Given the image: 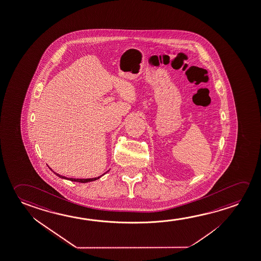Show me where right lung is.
I'll return each instance as SVG.
<instances>
[{
    "mask_svg": "<svg viewBox=\"0 0 261 261\" xmlns=\"http://www.w3.org/2000/svg\"><path fill=\"white\" fill-rule=\"evenodd\" d=\"M50 169V168H49ZM51 170V169H50ZM53 171V170H51ZM109 172V171H108ZM107 172V173H108ZM54 173V172H53ZM56 175H58V176L60 177V178H63V179H67V180H72V181H77V182H83V184H85V182H88V181H93V180H97V179H99L102 175H104V174H102V175H100V176L96 177V178H89V179H74V178H67V177L62 176V175H60V174H58V173H54Z\"/></svg>",
    "mask_w": 261,
    "mask_h": 261,
    "instance_id": "1",
    "label": "right lung"
}]
</instances>
